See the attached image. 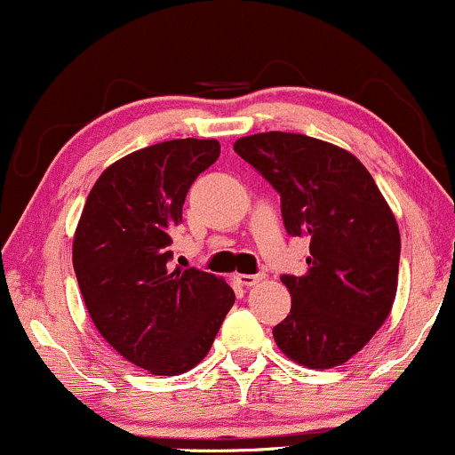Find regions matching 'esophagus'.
I'll use <instances>...</instances> for the list:
<instances>
[{"label": "esophagus", "instance_id": "34e87169", "mask_svg": "<svg viewBox=\"0 0 455 455\" xmlns=\"http://www.w3.org/2000/svg\"><path fill=\"white\" fill-rule=\"evenodd\" d=\"M265 278V274H235V280L242 286H254Z\"/></svg>", "mask_w": 455, "mask_h": 455}]
</instances>
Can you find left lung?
I'll list each match as a JSON object with an SVG mask.
<instances>
[{"mask_svg":"<svg viewBox=\"0 0 455 455\" xmlns=\"http://www.w3.org/2000/svg\"><path fill=\"white\" fill-rule=\"evenodd\" d=\"M233 149L280 195L286 233L310 239L304 275H282L291 315L275 344L306 368L359 353L389 316L398 289L400 231L372 175L351 151L306 134L260 132Z\"/></svg>","mask_w":455,"mask_h":455,"instance_id":"left-lung-1","label":"left lung"}]
</instances>
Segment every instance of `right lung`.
<instances>
[{
	"instance_id": "right-lung-1",
	"label": "right lung",
	"mask_w": 455,
	"mask_h": 455,
	"mask_svg": "<svg viewBox=\"0 0 455 455\" xmlns=\"http://www.w3.org/2000/svg\"><path fill=\"white\" fill-rule=\"evenodd\" d=\"M218 156L216 139L132 151L98 177L75 233L72 263L93 325L158 377L195 368L235 304L222 278L169 265L188 190Z\"/></svg>"
}]
</instances>
